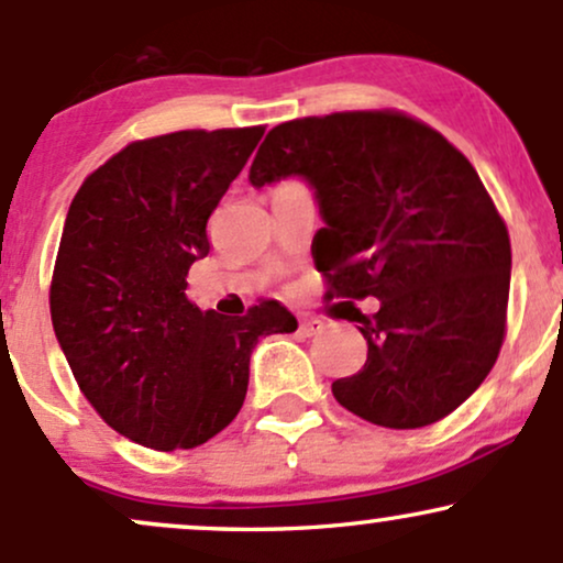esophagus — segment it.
<instances>
[{
    "mask_svg": "<svg viewBox=\"0 0 563 563\" xmlns=\"http://www.w3.org/2000/svg\"><path fill=\"white\" fill-rule=\"evenodd\" d=\"M301 331L307 333V335H318V333H322L328 328V322L322 320V318H314V314H309V318H301Z\"/></svg>",
    "mask_w": 563,
    "mask_h": 563,
    "instance_id": "esophagus-1",
    "label": "esophagus"
}]
</instances>
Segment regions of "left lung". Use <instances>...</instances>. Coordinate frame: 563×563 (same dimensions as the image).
<instances>
[{"label": "left lung", "instance_id": "left-lung-1", "mask_svg": "<svg viewBox=\"0 0 563 563\" xmlns=\"http://www.w3.org/2000/svg\"><path fill=\"white\" fill-rule=\"evenodd\" d=\"M303 177L325 228L312 256L335 318L367 341L363 371L333 380L349 412L386 429L442 421L482 386L503 339L510 238L471 161L402 111H344L277 124L262 142L254 187ZM341 307V303H339Z\"/></svg>", "mask_w": 563, "mask_h": 563}]
</instances>
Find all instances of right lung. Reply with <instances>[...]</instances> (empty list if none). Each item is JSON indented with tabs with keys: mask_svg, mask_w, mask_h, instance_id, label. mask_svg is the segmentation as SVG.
<instances>
[{
	"mask_svg": "<svg viewBox=\"0 0 563 563\" xmlns=\"http://www.w3.org/2000/svg\"><path fill=\"white\" fill-rule=\"evenodd\" d=\"M264 126L129 142L84 179L57 249L49 312L97 416L151 450H192L241 412L260 335L296 331L280 301L243 318L187 299L211 211Z\"/></svg>",
	"mask_w": 563,
	"mask_h": 563,
	"instance_id": "add662e5",
	"label": "right lung"
}]
</instances>
